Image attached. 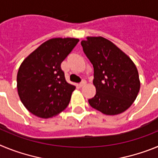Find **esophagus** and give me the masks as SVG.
I'll return each mask as SVG.
<instances>
[{"label":"esophagus","mask_w":158,"mask_h":158,"mask_svg":"<svg viewBox=\"0 0 158 158\" xmlns=\"http://www.w3.org/2000/svg\"><path fill=\"white\" fill-rule=\"evenodd\" d=\"M85 85H86V81L83 80L80 84H79V86H80V87H83V86H85Z\"/></svg>","instance_id":"1"}]
</instances>
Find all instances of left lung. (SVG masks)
I'll list each match as a JSON object with an SVG mask.
<instances>
[{"mask_svg":"<svg viewBox=\"0 0 158 158\" xmlns=\"http://www.w3.org/2000/svg\"><path fill=\"white\" fill-rule=\"evenodd\" d=\"M84 53L93 65L96 95L92 107L105 115H118L133 104L140 89L139 73L132 60L103 37L82 40Z\"/></svg>","mask_w":158,"mask_h":158,"instance_id":"8db88e82","label":"left lung"}]
</instances>
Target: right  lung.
<instances>
[{"label":"right lung","instance_id":"right-lung-1","mask_svg":"<svg viewBox=\"0 0 158 158\" xmlns=\"http://www.w3.org/2000/svg\"><path fill=\"white\" fill-rule=\"evenodd\" d=\"M73 38L47 40L23 60L17 90L24 107L40 118H51L66 108L74 85L67 83L61 63L77 44Z\"/></svg>","mask_w":158,"mask_h":158}]
</instances>
